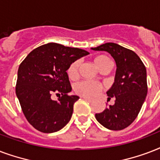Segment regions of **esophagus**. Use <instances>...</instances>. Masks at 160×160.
Listing matches in <instances>:
<instances>
[{"mask_svg":"<svg viewBox=\"0 0 160 160\" xmlns=\"http://www.w3.org/2000/svg\"><path fill=\"white\" fill-rule=\"evenodd\" d=\"M81 98H82V99L86 100V101H88V102H92V98H88V97H84V96H82Z\"/></svg>","mask_w":160,"mask_h":160,"instance_id":"obj_1","label":"esophagus"}]
</instances>
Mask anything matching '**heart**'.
<instances>
[{"mask_svg":"<svg viewBox=\"0 0 160 160\" xmlns=\"http://www.w3.org/2000/svg\"><path fill=\"white\" fill-rule=\"evenodd\" d=\"M94 62L98 68H102L107 63H112L109 58L103 55L96 57L94 58ZM79 65H80L79 61H74L73 62L71 63V65L68 67V71H67L69 78L74 79L78 77ZM101 89H102V86L98 82L92 81V80H82V81L77 82L74 85L75 92L80 96H84V97H94L99 92Z\"/></svg>","mask_w":160,"mask_h":160,"instance_id":"obj_1","label":"heart"}]
</instances>
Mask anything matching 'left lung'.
I'll return each mask as SVG.
<instances>
[{
    "label": "left lung",
    "mask_w": 160,
    "mask_h": 160,
    "mask_svg": "<svg viewBox=\"0 0 160 160\" xmlns=\"http://www.w3.org/2000/svg\"><path fill=\"white\" fill-rule=\"evenodd\" d=\"M91 49L109 53L117 67L114 82L107 91L108 99L113 98L114 104L96 113V119L108 129L122 130L134 121L147 96L145 66L134 52L116 43L108 42Z\"/></svg>",
    "instance_id": "obj_1"
}]
</instances>
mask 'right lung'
Instances as JSON below:
<instances>
[{"label":"right lung","instance_id":"right-lung-1","mask_svg":"<svg viewBox=\"0 0 160 160\" xmlns=\"http://www.w3.org/2000/svg\"><path fill=\"white\" fill-rule=\"evenodd\" d=\"M88 54L51 42L32 51L20 64L16 93L25 117L36 129L54 133L68 123L79 97L68 95L72 88L67 71L72 62ZM54 92L62 95L58 100L50 97Z\"/></svg>","mask_w":160,"mask_h":160}]
</instances>
